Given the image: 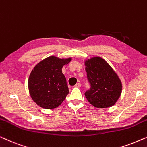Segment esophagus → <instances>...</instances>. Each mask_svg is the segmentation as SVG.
I'll return each instance as SVG.
<instances>
[{
    "mask_svg": "<svg viewBox=\"0 0 147 147\" xmlns=\"http://www.w3.org/2000/svg\"><path fill=\"white\" fill-rule=\"evenodd\" d=\"M74 86H75V87L79 88V87H80V86H81V84H80V82H78V83H76L75 85H74Z\"/></svg>",
    "mask_w": 147,
    "mask_h": 147,
    "instance_id": "1",
    "label": "esophagus"
}]
</instances>
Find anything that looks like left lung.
Wrapping results in <instances>:
<instances>
[{"label": "left lung", "instance_id": "8db88e82", "mask_svg": "<svg viewBox=\"0 0 147 147\" xmlns=\"http://www.w3.org/2000/svg\"><path fill=\"white\" fill-rule=\"evenodd\" d=\"M85 70L90 88L84 93L88 102L96 108L114 105L121 96L122 83L111 66L96 57L85 61Z\"/></svg>", "mask_w": 147, "mask_h": 147}]
</instances>
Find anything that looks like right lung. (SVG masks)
I'll use <instances>...</instances> for the list:
<instances>
[{
    "label": "right lung",
    "instance_id": "add662e5",
    "mask_svg": "<svg viewBox=\"0 0 147 147\" xmlns=\"http://www.w3.org/2000/svg\"><path fill=\"white\" fill-rule=\"evenodd\" d=\"M71 58L60 59L51 56L35 66L28 78V89L34 102L42 108H57L65 100L69 90L62 68Z\"/></svg>",
    "mask_w": 147,
    "mask_h": 147
}]
</instances>
